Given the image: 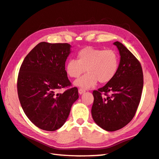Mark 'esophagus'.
I'll use <instances>...</instances> for the list:
<instances>
[{"label":"esophagus","instance_id":"esophagus-1","mask_svg":"<svg viewBox=\"0 0 159 159\" xmlns=\"http://www.w3.org/2000/svg\"><path fill=\"white\" fill-rule=\"evenodd\" d=\"M78 92H79V93L80 94V95H82V94H83V93H85V90L82 89H79V90H78Z\"/></svg>","mask_w":159,"mask_h":159}]
</instances>
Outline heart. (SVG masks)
Segmentation results:
<instances>
[{
    "label": "heart",
    "mask_w": 159,
    "mask_h": 159,
    "mask_svg": "<svg viewBox=\"0 0 159 159\" xmlns=\"http://www.w3.org/2000/svg\"><path fill=\"white\" fill-rule=\"evenodd\" d=\"M119 58L112 49L85 47L77 54V60H69L65 66L67 75L77 78L86 69L88 73L75 81V85L82 89H90L99 83H108L117 73Z\"/></svg>",
    "instance_id": "1"
}]
</instances>
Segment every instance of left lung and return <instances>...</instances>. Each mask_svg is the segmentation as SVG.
I'll return each mask as SVG.
<instances>
[{"mask_svg": "<svg viewBox=\"0 0 159 159\" xmlns=\"http://www.w3.org/2000/svg\"><path fill=\"white\" fill-rule=\"evenodd\" d=\"M114 44L121 56L117 73L104 86L93 90L91 109L93 120L109 132L124 128L133 119L143 87V74L139 61L121 43L115 42ZM102 93L105 96H102Z\"/></svg>", "mask_w": 159, "mask_h": 159, "instance_id": "8db88e82", "label": "left lung"}]
</instances>
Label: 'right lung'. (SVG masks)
<instances>
[{
  "mask_svg": "<svg viewBox=\"0 0 159 159\" xmlns=\"http://www.w3.org/2000/svg\"><path fill=\"white\" fill-rule=\"evenodd\" d=\"M70 53L68 43L42 42L27 54L19 70L17 89L22 108L29 119L44 130L61 128L79 98L77 87L58 93L71 86L65 70Z\"/></svg>",
  "mask_w": 159,
  "mask_h": 159,
  "instance_id": "obj_1",
  "label": "right lung"
}]
</instances>
